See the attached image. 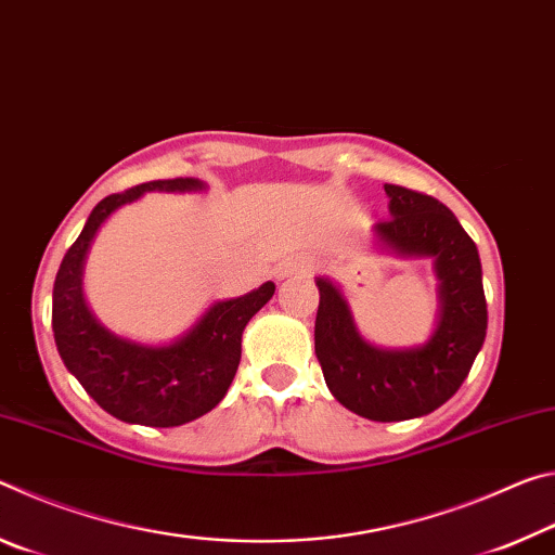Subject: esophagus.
I'll return each mask as SVG.
<instances>
[{
	"mask_svg": "<svg viewBox=\"0 0 555 555\" xmlns=\"http://www.w3.org/2000/svg\"><path fill=\"white\" fill-rule=\"evenodd\" d=\"M296 269H300V264H298V261H294V259H288L286 261V264H281L279 267V276H288V274H294V271Z\"/></svg>",
	"mask_w": 555,
	"mask_h": 555,
	"instance_id": "obj_1",
	"label": "esophagus"
}]
</instances>
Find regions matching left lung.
<instances>
[{"label": "left lung", "mask_w": 555, "mask_h": 555, "mask_svg": "<svg viewBox=\"0 0 555 555\" xmlns=\"http://www.w3.org/2000/svg\"><path fill=\"white\" fill-rule=\"evenodd\" d=\"M391 218L374 224L384 249L430 257L440 281V315L426 345L382 350L357 333L350 306L333 281L318 279L315 357L333 397L370 421H406L436 411L473 367L487 333L482 264L475 242L443 203L403 185H384Z\"/></svg>", "instance_id": "8db88e82"}]
</instances>
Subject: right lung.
<instances>
[{"instance_id":"add662e5","label":"right lung","mask_w":555,"mask_h":555,"mask_svg":"<svg viewBox=\"0 0 555 555\" xmlns=\"http://www.w3.org/2000/svg\"><path fill=\"white\" fill-rule=\"evenodd\" d=\"M198 178H168L107 195L65 251L53 284V337L61 360L92 399L125 424L171 428L201 418L224 399L242 357V333L274 296L267 281L251 294L218 300L171 345H139L102 327L82 296V267L112 212L146 191H203Z\"/></svg>"}]
</instances>
